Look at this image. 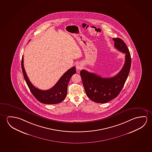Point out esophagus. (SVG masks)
Returning a JSON list of instances; mask_svg holds the SVG:
<instances>
[{"instance_id": "1", "label": "esophagus", "mask_w": 152, "mask_h": 152, "mask_svg": "<svg viewBox=\"0 0 152 152\" xmlns=\"http://www.w3.org/2000/svg\"><path fill=\"white\" fill-rule=\"evenodd\" d=\"M76 68L77 71L81 70L83 68V65L81 63H77L76 64Z\"/></svg>"}]
</instances>
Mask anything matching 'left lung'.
Segmentation results:
<instances>
[{
  "label": "left lung",
  "mask_w": 152,
  "mask_h": 152,
  "mask_svg": "<svg viewBox=\"0 0 152 152\" xmlns=\"http://www.w3.org/2000/svg\"><path fill=\"white\" fill-rule=\"evenodd\" d=\"M115 48L125 53V62L122 69L113 77L105 78L82 70L80 75L87 96L96 103H107L118 96L123 89L130 71L131 56L125 43L119 38H113Z\"/></svg>",
  "instance_id": "obj_1"
}]
</instances>
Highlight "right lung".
Returning a JSON list of instances; mask_svg holds the SVG:
<instances>
[{
    "instance_id": "add662e5",
    "label": "right lung",
    "mask_w": 152,
    "mask_h": 152,
    "mask_svg": "<svg viewBox=\"0 0 152 152\" xmlns=\"http://www.w3.org/2000/svg\"><path fill=\"white\" fill-rule=\"evenodd\" d=\"M23 62V56L22 69L24 77L31 94L38 101L44 104H57L60 103L65 99L67 94L69 82L71 77L76 73L75 66L71 68L64 73L58 82L50 89L41 90L34 87L30 82L25 72Z\"/></svg>"
}]
</instances>
